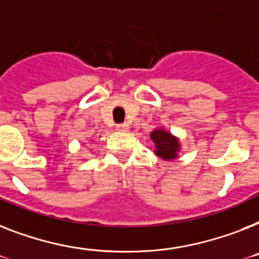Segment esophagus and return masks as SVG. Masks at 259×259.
Listing matches in <instances>:
<instances>
[{
  "instance_id": "1",
  "label": "esophagus",
  "mask_w": 259,
  "mask_h": 259,
  "mask_svg": "<svg viewBox=\"0 0 259 259\" xmlns=\"http://www.w3.org/2000/svg\"><path fill=\"white\" fill-rule=\"evenodd\" d=\"M115 127H117V130H119V132H126V130L129 129V125L123 122V123H118Z\"/></svg>"
}]
</instances>
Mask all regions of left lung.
Here are the masks:
<instances>
[{"instance_id": "1", "label": "left lung", "mask_w": 259, "mask_h": 259, "mask_svg": "<svg viewBox=\"0 0 259 259\" xmlns=\"http://www.w3.org/2000/svg\"><path fill=\"white\" fill-rule=\"evenodd\" d=\"M150 137L151 140L154 141L155 154L163 159H173L177 157L180 146H178V141L176 137L163 130H155Z\"/></svg>"}]
</instances>
